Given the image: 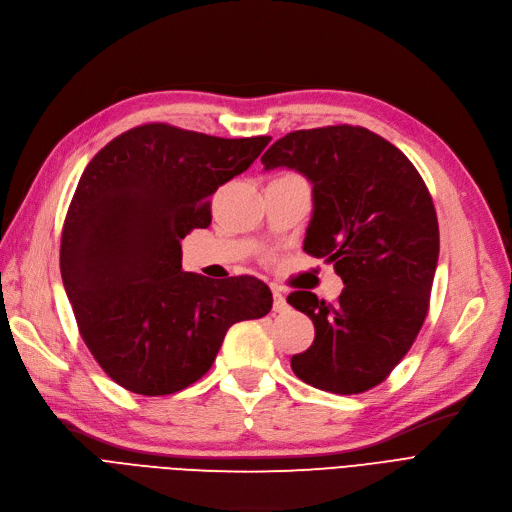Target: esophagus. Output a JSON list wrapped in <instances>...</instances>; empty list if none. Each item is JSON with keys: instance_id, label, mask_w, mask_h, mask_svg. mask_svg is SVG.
<instances>
[{"instance_id": "1", "label": "esophagus", "mask_w": 512, "mask_h": 512, "mask_svg": "<svg viewBox=\"0 0 512 512\" xmlns=\"http://www.w3.org/2000/svg\"><path fill=\"white\" fill-rule=\"evenodd\" d=\"M288 309H290V306H288V302H285V296L281 294V290L273 288V311L275 313H285Z\"/></svg>"}]
</instances>
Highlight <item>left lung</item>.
<instances>
[{
	"instance_id": "obj_1",
	"label": "left lung",
	"mask_w": 512,
	"mask_h": 512,
	"mask_svg": "<svg viewBox=\"0 0 512 512\" xmlns=\"http://www.w3.org/2000/svg\"><path fill=\"white\" fill-rule=\"evenodd\" d=\"M260 161L313 182L304 252L332 260L344 283L334 302L300 290L288 296L315 323L292 370L327 393L370 391L412 349L428 315L439 258L433 197L410 159L361 126L290 132Z\"/></svg>"
}]
</instances>
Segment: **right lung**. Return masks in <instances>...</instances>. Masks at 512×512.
Instances as JSON below:
<instances>
[{"mask_svg":"<svg viewBox=\"0 0 512 512\" xmlns=\"http://www.w3.org/2000/svg\"><path fill=\"white\" fill-rule=\"evenodd\" d=\"M269 142L145 124L113 138L81 174L60 275L88 351L126 391H182L210 370L233 323L271 311L260 279L214 283L180 264V239L210 227V197Z\"/></svg>","mask_w":512,"mask_h":512,"instance_id":"1","label":"right lung"}]
</instances>
